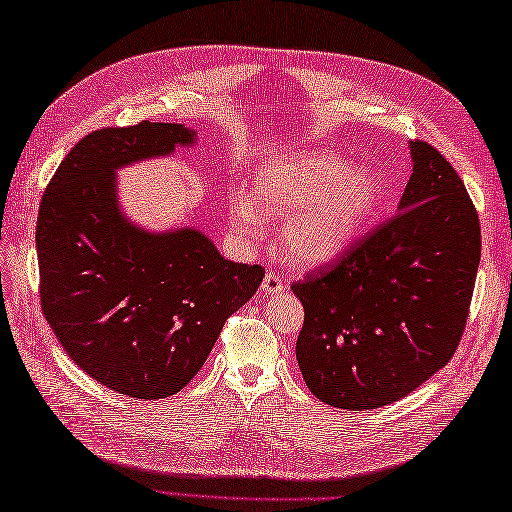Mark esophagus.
I'll list each match as a JSON object with an SVG mask.
<instances>
[{
	"label": "esophagus",
	"instance_id": "1",
	"mask_svg": "<svg viewBox=\"0 0 512 512\" xmlns=\"http://www.w3.org/2000/svg\"><path fill=\"white\" fill-rule=\"evenodd\" d=\"M262 290L266 292V295H277V292H284L286 290V284H284V279H281L279 275L266 273V277L262 281Z\"/></svg>",
	"mask_w": 512,
	"mask_h": 512
}]
</instances>
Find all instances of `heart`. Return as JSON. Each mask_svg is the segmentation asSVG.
<instances>
[{
  "label": "heart",
  "instance_id": "obj_1",
  "mask_svg": "<svg viewBox=\"0 0 512 512\" xmlns=\"http://www.w3.org/2000/svg\"><path fill=\"white\" fill-rule=\"evenodd\" d=\"M383 200V180L369 165L325 151L284 156L257 169L253 198L242 193L231 202L233 224L255 233L260 211L286 217L281 242L303 266H321L339 259L372 220ZM258 205L255 207L254 204Z\"/></svg>",
  "mask_w": 512,
  "mask_h": 512
}]
</instances>
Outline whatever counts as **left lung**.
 Returning <instances> with one entry per match:
<instances>
[{"label":"left lung","instance_id":"8db88e82","mask_svg":"<svg viewBox=\"0 0 512 512\" xmlns=\"http://www.w3.org/2000/svg\"><path fill=\"white\" fill-rule=\"evenodd\" d=\"M396 215L330 268L292 284L306 310L297 361L325 405L367 411L411 394L451 361L482 255L480 220L438 149L409 143Z\"/></svg>","mask_w":512,"mask_h":512}]
</instances>
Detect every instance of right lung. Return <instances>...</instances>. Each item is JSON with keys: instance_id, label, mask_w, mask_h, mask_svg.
<instances>
[{"instance_id": "right-lung-1", "label": "right lung", "mask_w": 512, "mask_h": 512, "mask_svg": "<svg viewBox=\"0 0 512 512\" xmlns=\"http://www.w3.org/2000/svg\"><path fill=\"white\" fill-rule=\"evenodd\" d=\"M180 123L107 127L63 158L41 198V308L63 350L118 394L154 400L200 372L262 266L228 262L195 226L149 231L118 202V169L193 147Z\"/></svg>"}]
</instances>
